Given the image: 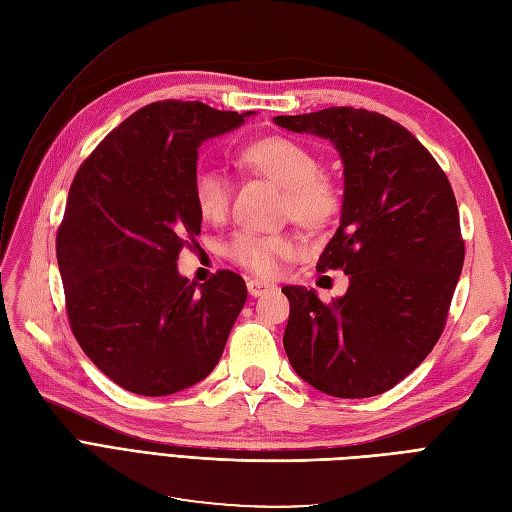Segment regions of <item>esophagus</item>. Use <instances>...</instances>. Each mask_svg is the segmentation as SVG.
I'll return each mask as SVG.
<instances>
[{"label": "esophagus", "instance_id": "obj_1", "mask_svg": "<svg viewBox=\"0 0 512 512\" xmlns=\"http://www.w3.org/2000/svg\"><path fill=\"white\" fill-rule=\"evenodd\" d=\"M271 290H275V286L265 282V280H258V277H252V280H247V292H250L252 297H262V294H267Z\"/></svg>", "mask_w": 512, "mask_h": 512}]
</instances>
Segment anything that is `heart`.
<instances>
[{"instance_id":"1","label":"heart","mask_w":512,"mask_h":512,"mask_svg":"<svg viewBox=\"0 0 512 512\" xmlns=\"http://www.w3.org/2000/svg\"><path fill=\"white\" fill-rule=\"evenodd\" d=\"M243 162L256 173L271 177L286 188V213L305 226L327 224L339 209V190L320 175V162L305 145L284 136L262 138L243 149ZM194 203L211 222L224 220L228 213L232 185L224 170L200 164L192 179ZM288 235H262L254 230H239L226 245V256L256 275L271 277L282 267V260L294 254Z\"/></svg>"}]
</instances>
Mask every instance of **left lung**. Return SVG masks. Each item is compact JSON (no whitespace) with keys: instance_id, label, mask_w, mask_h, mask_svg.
Listing matches in <instances>:
<instances>
[{"instance_id":"obj_1","label":"left lung","mask_w":512,"mask_h":512,"mask_svg":"<svg viewBox=\"0 0 512 512\" xmlns=\"http://www.w3.org/2000/svg\"><path fill=\"white\" fill-rule=\"evenodd\" d=\"M314 134L344 164L342 218L318 269L348 275L344 297L284 286V348L297 376L344 399L393 389L442 335L463 256L459 211L444 170L397 121L352 106L273 117Z\"/></svg>"}]
</instances>
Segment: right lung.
<instances>
[{"instance_id":"obj_1","label":"right lung","mask_w":512,"mask_h":512,"mask_svg":"<svg viewBox=\"0 0 512 512\" xmlns=\"http://www.w3.org/2000/svg\"><path fill=\"white\" fill-rule=\"evenodd\" d=\"M250 115L153 102L108 134L72 181L57 232L70 327L121 389L173 395L220 361L245 282L220 271L198 288L177 258L203 222L192 196L200 145Z\"/></svg>"}]
</instances>
